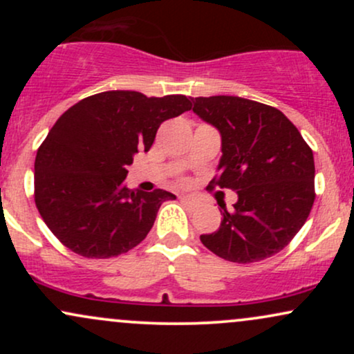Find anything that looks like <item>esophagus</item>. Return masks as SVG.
I'll list each match as a JSON object with an SVG mask.
<instances>
[{
  "label": "esophagus",
  "mask_w": 354,
  "mask_h": 354,
  "mask_svg": "<svg viewBox=\"0 0 354 354\" xmlns=\"http://www.w3.org/2000/svg\"><path fill=\"white\" fill-rule=\"evenodd\" d=\"M181 203H183V205L186 206V208H189V209H194V208H196V203H194L193 200H191L189 196H181Z\"/></svg>",
  "instance_id": "34e87169"
}]
</instances>
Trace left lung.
I'll return each mask as SVG.
<instances>
[{
    "label": "left lung",
    "instance_id": "obj_1",
    "mask_svg": "<svg viewBox=\"0 0 354 354\" xmlns=\"http://www.w3.org/2000/svg\"><path fill=\"white\" fill-rule=\"evenodd\" d=\"M193 111L221 135L218 180L236 191L221 206V226L201 234L219 258L254 263L283 250L306 223L315 203V160L298 128L279 109L239 96L194 98Z\"/></svg>",
    "mask_w": 354,
    "mask_h": 354
}]
</instances>
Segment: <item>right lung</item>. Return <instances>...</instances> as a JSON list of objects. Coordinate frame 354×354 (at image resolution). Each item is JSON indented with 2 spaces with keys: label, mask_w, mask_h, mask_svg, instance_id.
<instances>
[{
  "label": "right lung",
  "mask_w": 354,
  "mask_h": 354,
  "mask_svg": "<svg viewBox=\"0 0 354 354\" xmlns=\"http://www.w3.org/2000/svg\"><path fill=\"white\" fill-rule=\"evenodd\" d=\"M183 95L104 91L64 111L35 160V203L51 233L84 258H111L146 238L173 193L126 186V166L151 148L158 128L189 111Z\"/></svg>",
  "instance_id": "right-lung-1"
}]
</instances>
